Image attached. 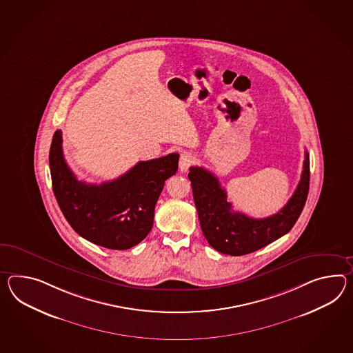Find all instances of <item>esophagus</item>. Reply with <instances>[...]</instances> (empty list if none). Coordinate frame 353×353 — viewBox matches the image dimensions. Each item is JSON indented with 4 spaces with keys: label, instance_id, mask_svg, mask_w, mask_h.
I'll return each mask as SVG.
<instances>
[{
    "label": "esophagus",
    "instance_id": "1",
    "mask_svg": "<svg viewBox=\"0 0 353 353\" xmlns=\"http://www.w3.org/2000/svg\"><path fill=\"white\" fill-rule=\"evenodd\" d=\"M192 163H194V157H192V154L183 153V154L181 155L180 162H179L181 172H186L189 170L190 165Z\"/></svg>",
    "mask_w": 353,
    "mask_h": 353
}]
</instances>
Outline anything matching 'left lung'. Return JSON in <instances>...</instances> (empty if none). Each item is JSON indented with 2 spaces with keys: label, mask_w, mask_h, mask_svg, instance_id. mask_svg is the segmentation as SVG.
Segmentation results:
<instances>
[{
  "label": "left lung",
  "mask_w": 353,
  "mask_h": 353,
  "mask_svg": "<svg viewBox=\"0 0 353 353\" xmlns=\"http://www.w3.org/2000/svg\"><path fill=\"white\" fill-rule=\"evenodd\" d=\"M189 180L200 227L209 245L222 254L241 256L267 246L291 231L309 194V153L305 152L301 180L292 198L278 213L261 219L234 212L218 179L203 167H190Z\"/></svg>",
  "instance_id": "left-lung-1"
}]
</instances>
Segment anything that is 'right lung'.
Here are the masks:
<instances>
[{"instance_id":"1","label":"right lung","mask_w":353,"mask_h":353,"mask_svg":"<svg viewBox=\"0 0 353 353\" xmlns=\"http://www.w3.org/2000/svg\"><path fill=\"white\" fill-rule=\"evenodd\" d=\"M177 153L139 162L116 180L101 185L79 181L63 158L62 132L50 149L52 188L62 214L75 232L92 243L128 250L150 232L164 182L179 168Z\"/></svg>"}]
</instances>
